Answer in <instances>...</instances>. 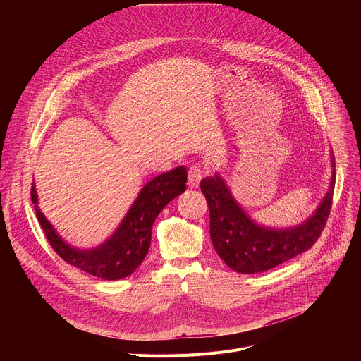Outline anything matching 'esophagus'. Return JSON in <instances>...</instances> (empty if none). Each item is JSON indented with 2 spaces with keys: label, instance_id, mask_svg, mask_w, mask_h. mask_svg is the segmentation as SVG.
<instances>
[{
  "label": "esophagus",
  "instance_id": "esophagus-1",
  "mask_svg": "<svg viewBox=\"0 0 361 361\" xmlns=\"http://www.w3.org/2000/svg\"><path fill=\"white\" fill-rule=\"evenodd\" d=\"M206 171L203 166L200 165H192L188 168V185L190 187H197L199 183L202 181V178L204 177Z\"/></svg>",
  "mask_w": 361,
  "mask_h": 361
}]
</instances>
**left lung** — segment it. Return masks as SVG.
<instances>
[{"label": "left lung", "instance_id": "1", "mask_svg": "<svg viewBox=\"0 0 361 361\" xmlns=\"http://www.w3.org/2000/svg\"><path fill=\"white\" fill-rule=\"evenodd\" d=\"M334 187L335 168L326 197L307 221L295 228L272 230L255 224L245 215L219 176L203 178L200 190L209 206V231L216 253L240 274L268 271L305 253L313 247L325 228L331 214Z\"/></svg>", "mask_w": 361, "mask_h": 361}]
</instances>
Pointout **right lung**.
<instances>
[{
	"label": "right lung",
	"mask_w": 361,
	"mask_h": 361,
	"mask_svg": "<svg viewBox=\"0 0 361 361\" xmlns=\"http://www.w3.org/2000/svg\"><path fill=\"white\" fill-rule=\"evenodd\" d=\"M185 183L187 173L184 166L168 171L149 181L130 207L118 230L101 247L92 250L73 249L56 235L52 225L39 211L33 184L30 197L37 221L56 255L64 262L93 276L116 281L131 275L139 268L149 250L152 225L155 218L171 200L185 190Z\"/></svg>",
	"instance_id": "right-lung-1"
}]
</instances>
